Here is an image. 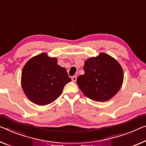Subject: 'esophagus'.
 Returning <instances> with one entry per match:
<instances>
[{
    "label": "esophagus",
    "mask_w": 146,
    "mask_h": 146,
    "mask_svg": "<svg viewBox=\"0 0 146 146\" xmlns=\"http://www.w3.org/2000/svg\"><path fill=\"white\" fill-rule=\"evenodd\" d=\"M76 80H77V76H72V82H76Z\"/></svg>",
    "instance_id": "esophagus-1"
}]
</instances>
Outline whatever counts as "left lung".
Returning <instances> with one entry per match:
<instances>
[{"label":"left lung","mask_w":146,"mask_h":146,"mask_svg":"<svg viewBox=\"0 0 146 146\" xmlns=\"http://www.w3.org/2000/svg\"><path fill=\"white\" fill-rule=\"evenodd\" d=\"M84 74L77 78V84L87 97L97 102L107 101L119 91L123 82L120 64L104 53L86 60Z\"/></svg>","instance_id":"obj_1"}]
</instances>
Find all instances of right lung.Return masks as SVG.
<instances>
[{
    "label": "right lung",
    "mask_w": 146,
    "mask_h": 146,
    "mask_svg": "<svg viewBox=\"0 0 146 146\" xmlns=\"http://www.w3.org/2000/svg\"><path fill=\"white\" fill-rule=\"evenodd\" d=\"M66 69L57 64L55 57L46 53L28 60L21 73V86L31 101L40 106L53 102L60 95L64 86L70 82Z\"/></svg>",
    "instance_id": "1"
}]
</instances>
